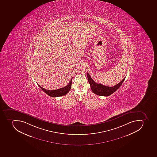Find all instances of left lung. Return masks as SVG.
Listing matches in <instances>:
<instances>
[{"label": "left lung", "mask_w": 157, "mask_h": 157, "mask_svg": "<svg viewBox=\"0 0 157 157\" xmlns=\"http://www.w3.org/2000/svg\"><path fill=\"white\" fill-rule=\"evenodd\" d=\"M87 77H88L89 83L90 84V88L93 93L97 95H100V96H105V97L111 95L116 91L120 87L125 79V78H124L116 85L111 87L106 86L101 84L95 83V82L91 78L90 75L88 73H87Z\"/></svg>", "instance_id": "1"}]
</instances>
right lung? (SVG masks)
Wrapping results in <instances>:
<instances>
[{
  "label": "right lung",
  "mask_w": 157,
  "mask_h": 157,
  "mask_svg": "<svg viewBox=\"0 0 157 157\" xmlns=\"http://www.w3.org/2000/svg\"><path fill=\"white\" fill-rule=\"evenodd\" d=\"M72 80V78H71L69 83L65 87L60 88L58 90H48L45 89L41 87L38 84H37V85L46 94L49 95V96L52 97H61L63 95L67 94L69 92L71 87Z\"/></svg>",
  "instance_id": "add662e5"
}]
</instances>
